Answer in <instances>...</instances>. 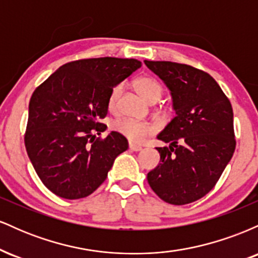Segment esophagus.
<instances>
[{
	"label": "esophagus",
	"instance_id": "34e87169",
	"mask_svg": "<svg viewBox=\"0 0 258 258\" xmlns=\"http://www.w3.org/2000/svg\"><path fill=\"white\" fill-rule=\"evenodd\" d=\"M128 147H130V149L133 150V152H141L142 150V147L138 146V144H135V143H130Z\"/></svg>",
	"mask_w": 258,
	"mask_h": 258
}]
</instances>
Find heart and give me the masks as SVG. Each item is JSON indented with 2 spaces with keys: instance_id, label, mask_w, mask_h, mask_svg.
<instances>
[{
  "instance_id": "1",
  "label": "heart",
  "mask_w": 258,
  "mask_h": 258,
  "mask_svg": "<svg viewBox=\"0 0 258 258\" xmlns=\"http://www.w3.org/2000/svg\"><path fill=\"white\" fill-rule=\"evenodd\" d=\"M135 87L138 93L147 99L148 102L155 103L156 100L161 98L164 93V87L156 79L150 78V76H141V78L135 80ZM123 91L122 84H116L109 92L108 96V109L111 112H115L119 109V103L121 94ZM112 130L115 132L120 133L121 136L128 139L133 143H141L155 131V127L152 123L144 122V121H137L128 117H121V119L115 120L112 122Z\"/></svg>"
}]
</instances>
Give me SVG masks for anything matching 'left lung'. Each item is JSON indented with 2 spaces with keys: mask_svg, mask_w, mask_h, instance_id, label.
<instances>
[{
  "mask_svg": "<svg viewBox=\"0 0 258 258\" xmlns=\"http://www.w3.org/2000/svg\"><path fill=\"white\" fill-rule=\"evenodd\" d=\"M167 87L176 116L158 136L160 164L148 173L160 199L185 205L201 199L220 179L236 141L233 108L211 75L186 64L144 60Z\"/></svg>",
  "mask_w": 258,
  "mask_h": 258,
  "instance_id": "left-lung-1",
  "label": "left lung"
}]
</instances>
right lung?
<instances>
[{
  "label": "right lung",
  "instance_id": "right-lung-1",
  "mask_svg": "<svg viewBox=\"0 0 258 258\" xmlns=\"http://www.w3.org/2000/svg\"><path fill=\"white\" fill-rule=\"evenodd\" d=\"M137 59H79L59 68L32 93L24 143L41 182L63 199H81L106 179L114 160L128 148L99 120L108 114L115 85L139 69Z\"/></svg>",
  "mask_w": 258,
  "mask_h": 258
}]
</instances>
